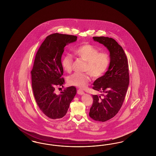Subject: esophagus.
<instances>
[{"label":"esophagus","instance_id":"1","mask_svg":"<svg viewBox=\"0 0 156 156\" xmlns=\"http://www.w3.org/2000/svg\"><path fill=\"white\" fill-rule=\"evenodd\" d=\"M77 94H79V95H83V94H84L85 93H84V92H83V90H82L81 89H78V90H77Z\"/></svg>","mask_w":156,"mask_h":156}]
</instances>
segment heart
Instances as JSON below:
<instances>
[{"label": "heart", "instance_id": "obj_1", "mask_svg": "<svg viewBox=\"0 0 156 156\" xmlns=\"http://www.w3.org/2000/svg\"><path fill=\"white\" fill-rule=\"evenodd\" d=\"M76 57L85 61L84 71L88 73L83 74L75 73L68 78V83L71 85L83 89L86 88L90 81V75L99 78L105 73L109 65V58L107 54L99 52V50L94 46L90 44H83L76 48L74 50ZM73 57L67 54L62 59V68L67 73L71 72L73 65Z\"/></svg>", "mask_w": 156, "mask_h": 156}]
</instances>
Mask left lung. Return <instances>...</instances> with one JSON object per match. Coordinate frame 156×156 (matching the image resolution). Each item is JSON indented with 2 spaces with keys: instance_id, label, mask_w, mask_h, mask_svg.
<instances>
[{
  "instance_id": "left-lung-1",
  "label": "left lung",
  "mask_w": 156,
  "mask_h": 156,
  "mask_svg": "<svg viewBox=\"0 0 156 156\" xmlns=\"http://www.w3.org/2000/svg\"><path fill=\"white\" fill-rule=\"evenodd\" d=\"M93 39L104 45L109 51L110 63L105 74L94 82L93 89L104 94L92 95L93 104L89 116L100 122L113 118L119 112L125 100L129 84V66L122 47L112 38L94 37Z\"/></svg>"
}]
</instances>
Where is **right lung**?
Here are the masks:
<instances>
[{"label":"right lung","instance_id":"obj_1","mask_svg":"<svg viewBox=\"0 0 156 156\" xmlns=\"http://www.w3.org/2000/svg\"><path fill=\"white\" fill-rule=\"evenodd\" d=\"M77 37L54 33L46 37L37 51L31 71L32 88L37 105L49 118L61 119L67 114L76 89L68 87L59 95L54 92L55 87L65 83L61 57L67 45L75 42Z\"/></svg>","mask_w":156,"mask_h":156}]
</instances>
